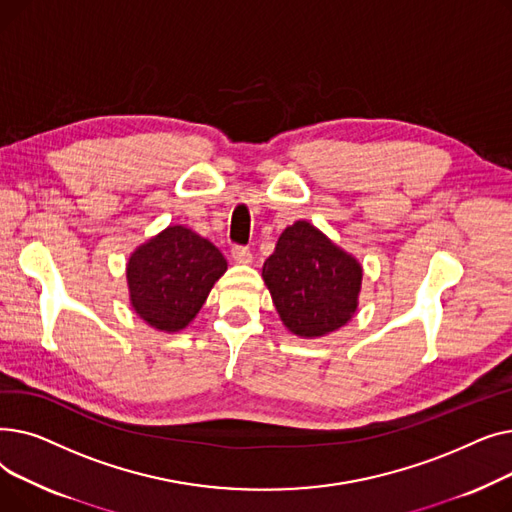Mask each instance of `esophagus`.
<instances>
[{
    "label": "esophagus",
    "instance_id": "1",
    "mask_svg": "<svg viewBox=\"0 0 512 512\" xmlns=\"http://www.w3.org/2000/svg\"><path fill=\"white\" fill-rule=\"evenodd\" d=\"M232 259L240 265H249L253 261V255L247 247H232Z\"/></svg>",
    "mask_w": 512,
    "mask_h": 512
}]
</instances>
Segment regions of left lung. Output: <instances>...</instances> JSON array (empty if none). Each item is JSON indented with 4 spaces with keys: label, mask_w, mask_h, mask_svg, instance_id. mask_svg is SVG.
<instances>
[{
    "label": "left lung",
    "mask_w": 512,
    "mask_h": 512,
    "mask_svg": "<svg viewBox=\"0 0 512 512\" xmlns=\"http://www.w3.org/2000/svg\"><path fill=\"white\" fill-rule=\"evenodd\" d=\"M261 276L282 324L299 338L328 336L359 309L363 265L305 220L280 234Z\"/></svg>",
    "instance_id": "obj_1"
}]
</instances>
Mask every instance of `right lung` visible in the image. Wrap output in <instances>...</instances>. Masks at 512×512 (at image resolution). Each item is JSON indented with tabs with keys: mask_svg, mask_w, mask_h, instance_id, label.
I'll list each match as a JSON object with an SVG mask.
<instances>
[{
	"mask_svg": "<svg viewBox=\"0 0 512 512\" xmlns=\"http://www.w3.org/2000/svg\"><path fill=\"white\" fill-rule=\"evenodd\" d=\"M226 270L224 255L207 238L168 226L128 257L130 307L153 330L176 334L197 317Z\"/></svg>",
	"mask_w": 512,
	"mask_h": 512,
	"instance_id": "right-lung-1",
	"label": "right lung"
}]
</instances>
